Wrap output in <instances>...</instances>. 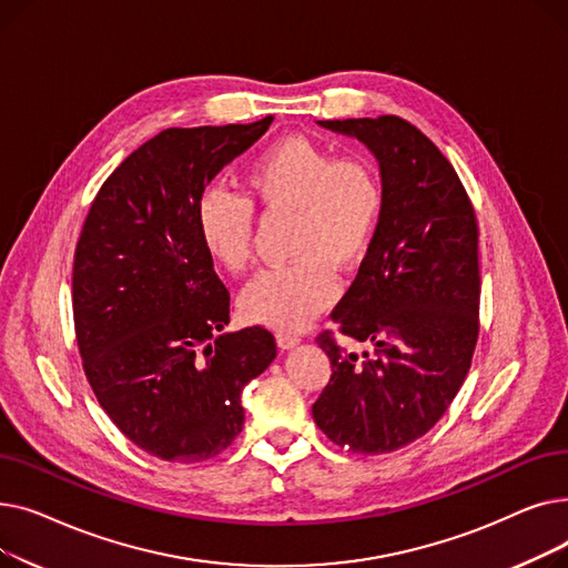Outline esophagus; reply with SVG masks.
<instances>
[{"label": "esophagus", "mask_w": 568, "mask_h": 568, "mask_svg": "<svg viewBox=\"0 0 568 568\" xmlns=\"http://www.w3.org/2000/svg\"><path fill=\"white\" fill-rule=\"evenodd\" d=\"M276 343H278V347H281V349H292V347H296V345L302 343V338L296 336V334L278 332V334H276Z\"/></svg>", "instance_id": "1"}]
</instances>
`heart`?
Instances as JSON below:
<instances>
[{"label":"heart","instance_id":"1","mask_svg":"<svg viewBox=\"0 0 568 568\" xmlns=\"http://www.w3.org/2000/svg\"><path fill=\"white\" fill-rule=\"evenodd\" d=\"M248 195L266 214H292L290 264L266 268L242 294V313L255 324L296 332L338 294L336 268L362 260L382 212V182L364 156L287 135L268 144L246 168ZM204 251L230 274L253 257V206L227 189L202 193L195 212Z\"/></svg>","mask_w":568,"mask_h":568}]
</instances>
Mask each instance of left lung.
Wrapping results in <instances>:
<instances>
[{
  "label": "left lung",
  "instance_id": "8db88e82",
  "mask_svg": "<svg viewBox=\"0 0 568 568\" xmlns=\"http://www.w3.org/2000/svg\"><path fill=\"white\" fill-rule=\"evenodd\" d=\"M364 142L379 163L382 212L352 287L317 345L332 379L313 419L352 454H389L426 435L467 377L479 336V227L454 165L400 116L317 122Z\"/></svg>",
  "mask_w": 568,
  "mask_h": 568
}]
</instances>
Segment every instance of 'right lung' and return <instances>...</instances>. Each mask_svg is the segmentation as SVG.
<instances>
[{
  "mask_svg": "<svg viewBox=\"0 0 568 568\" xmlns=\"http://www.w3.org/2000/svg\"><path fill=\"white\" fill-rule=\"evenodd\" d=\"M274 122L165 129L101 186L73 260L84 375L142 452L172 463L219 456L244 428V386L276 359L262 326L225 332L230 292L204 251V189Z\"/></svg>",
  "mask_w": 568,
  "mask_h": 568,
  "instance_id": "obj_1",
  "label": "right lung"
}]
</instances>
